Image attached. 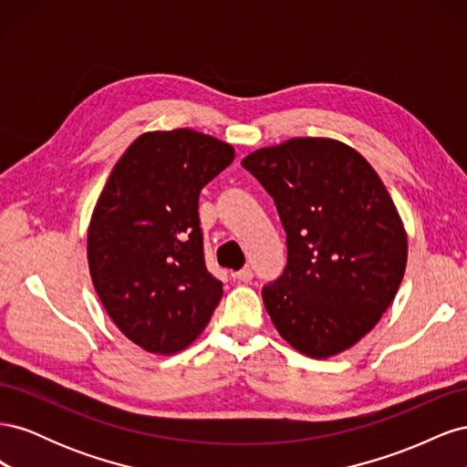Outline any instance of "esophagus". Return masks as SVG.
Here are the masks:
<instances>
[{"mask_svg": "<svg viewBox=\"0 0 467 467\" xmlns=\"http://www.w3.org/2000/svg\"><path fill=\"white\" fill-rule=\"evenodd\" d=\"M234 276H235L239 282H245V285H247V282L253 280V271H251L249 266H245V268H242V271H237Z\"/></svg>", "mask_w": 467, "mask_h": 467, "instance_id": "esophagus-1", "label": "esophagus"}]
</instances>
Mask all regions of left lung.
Here are the masks:
<instances>
[{
	"mask_svg": "<svg viewBox=\"0 0 467 467\" xmlns=\"http://www.w3.org/2000/svg\"><path fill=\"white\" fill-rule=\"evenodd\" d=\"M273 196L286 232L282 275L263 302L282 338L314 358L374 329L400 290L407 234L372 165L329 138H292L242 161Z\"/></svg>",
	"mask_w": 467,
	"mask_h": 467,
	"instance_id": "left-lung-1",
	"label": "left lung"
}]
</instances>
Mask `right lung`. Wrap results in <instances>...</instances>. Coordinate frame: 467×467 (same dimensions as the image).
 <instances>
[{
	"instance_id": "right-lung-1",
	"label": "right lung",
	"mask_w": 467,
	"mask_h": 467,
	"mask_svg": "<svg viewBox=\"0 0 467 467\" xmlns=\"http://www.w3.org/2000/svg\"><path fill=\"white\" fill-rule=\"evenodd\" d=\"M234 155L191 129L146 132L99 196L88 232L93 286L117 327L153 355L191 345L222 298L204 263L199 196Z\"/></svg>"
}]
</instances>
